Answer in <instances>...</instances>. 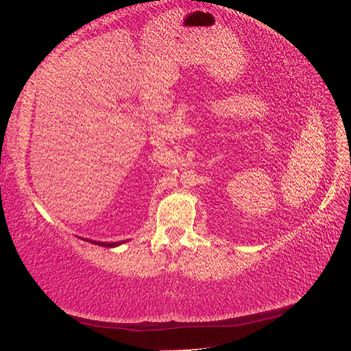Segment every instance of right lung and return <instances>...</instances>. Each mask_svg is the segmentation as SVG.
Masks as SVG:
<instances>
[{"label": "right lung", "mask_w": 351, "mask_h": 351, "mask_svg": "<svg viewBox=\"0 0 351 351\" xmlns=\"http://www.w3.org/2000/svg\"><path fill=\"white\" fill-rule=\"evenodd\" d=\"M86 240V239H84ZM89 243H93V244H98V246H102V247H117L120 246V244L125 243L127 240H123V241H115V243H108V241H95V240H86Z\"/></svg>", "instance_id": "add662e5"}]
</instances>
